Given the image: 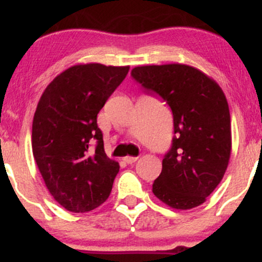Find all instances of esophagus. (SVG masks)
I'll use <instances>...</instances> for the list:
<instances>
[{
  "instance_id": "esophagus-1",
  "label": "esophagus",
  "mask_w": 262,
  "mask_h": 262,
  "mask_svg": "<svg viewBox=\"0 0 262 262\" xmlns=\"http://www.w3.org/2000/svg\"><path fill=\"white\" fill-rule=\"evenodd\" d=\"M123 160L127 162V164H133V162H135V161L138 160V158H137V156H125V158L123 159Z\"/></svg>"
}]
</instances>
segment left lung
Masks as SVG:
<instances>
[{
  "label": "left lung",
  "instance_id": "1",
  "mask_svg": "<svg viewBox=\"0 0 262 262\" xmlns=\"http://www.w3.org/2000/svg\"><path fill=\"white\" fill-rule=\"evenodd\" d=\"M132 76L146 92L160 96L173 116L175 137L152 192L171 208L200 206L229 164L231 127L224 92L202 71L183 64L137 66Z\"/></svg>",
  "mask_w": 262,
  "mask_h": 262
}]
</instances>
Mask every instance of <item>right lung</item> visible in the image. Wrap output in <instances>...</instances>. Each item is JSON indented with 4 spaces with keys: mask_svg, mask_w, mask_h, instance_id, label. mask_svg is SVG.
Listing matches in <instances>:
<instances>
[{
    "mask_svg": "<svg viewBox=\"0 0 262 262\" xmlns=\"http://www.w3.org/2000/svg\"><path fill=\"white\" fill-rule=\"evenodd\" d=\"M129 66L79 64L44 90L33 118L32 149L45 186L60 206L90 212L106 202L119 171L107 158L97 114ZM92 140L98 141L95 152Z\"/></svg>",
    "mask_w": 262,
    "mask_h": 262,
    "instance_id": "obj_1",
    "label": "right lung"
}]
</instances>
